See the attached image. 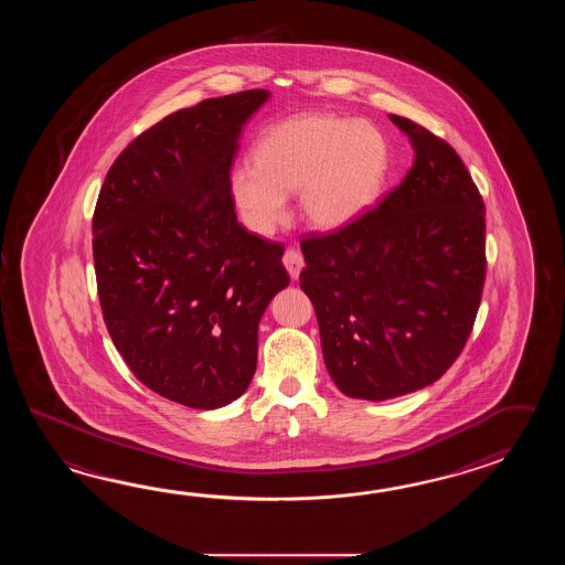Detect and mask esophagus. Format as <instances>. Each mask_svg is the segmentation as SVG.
Wrapping results in <instances>:
<instances>
[{
    "label": "esophagus",
    "instance_id": "34e87169",
    "mask_svg": "<svg viewBox=\"0 0 565 565\" xmlns=\"http://www.w3.org/2000/svg\"><path fill=\"white\" fill-rule=\"evenodd\" d=\"M282 265L288 270V275L292 280H297L300 275V270H302V266H305V260H302V254L299 250H295V248H288L285 256H282Z\"/></svg>",
    "mask_w": 565,
    "mask_h": 565
}]
</instances>
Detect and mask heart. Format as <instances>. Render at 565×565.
Masks as SVG:
<instances>
[{
  "label": "heart",
  "instance_id": "1",
  "mask_svg": "<svg viewBox=\"0 0 565 565\" xmlns=\"http://www.w3.org/2000/svg\"><path fill=\"white\" fill-rule=\"evenodd\" d=\"M390 166L384 135L365 120L302 113L270 125L254 145L253 163L230 173V193L256 234L285 222L290 193L300 192L307 220L345 228L372 207Z\"/></svg>",
  "mask_w": 565,
  "mask_h": 565
}]
</instances>
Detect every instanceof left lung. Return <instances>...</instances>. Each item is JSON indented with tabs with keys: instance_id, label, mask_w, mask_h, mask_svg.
<instances>
[{
	"instance_id": "obj_1",
	"label": "left lung",
	"mask_w": 565,
	"mask_h": 565,
	"mask_svg": "<svg viewBox=\"0 0 565 565\" xmlns=\"http://www.w3.org/2000/svg\"><path fill=\"white\" fill-rule=\"evenodd\" d=\"M414 166L360 220L300 242L324 365L349 397L390 399L434 384L457 361L487 275L484 204L450 145L390 115Z\"/></svg>"
}]
</instances>
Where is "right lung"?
Wrapping results in <instances>:
<instances>
[{
  "mask_svg": "<svg viewBox=\"0 0 565 565\" xmlns=\"http://www.w3.org/2000/svg\"><path fill=\"white\" fill-rule=\"evenodd\" d=\"M268 90L205 98L141 132L108 169L93 216L108 335L135 377L198 409L253 382L258 323L290 278L285 246L242 226L230 169Z\"/></svg>",
  "mask_w": 565,
  "mask_h": 565,
  "instance_id": "1",
  "label": "right lung"
}]
</instances>
